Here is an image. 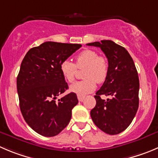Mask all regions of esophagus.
Returning a JSON list of instances; mask_svg holds the SVG:
<instances>
[{
  "label": "esophagus",
  "instance_id": "1",
  "mask_svg": "<svg viewBox=\"0 0 158 158\" xmlns=\"http://www.w3.org/2000/svg\"><path fill=\"white\" fill-rule=\"evenodd\" d=\"M77 98L79 102H82V101L84 100V98H85V96L81 95V94H77Z\"/></svg>",
  "mask_w": 158,
  "mask_h": 158
}]
</instances>
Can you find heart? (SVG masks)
I'll return each mask as SVG.
<instances>
[{
	"instance_id": "1",
	"label": "heart",
	"mask_w": 158,
	"mask_h": 158,
	"mask_svg": "<svg viewBox=\"0 0 158 158\" xmlns=\"http://www.w3.org/2000/svg\"><path fill=\"white\" fill-rule=\"evenodd\" d=\"M77 68H85L82 73L85 79L70 85V90L72 92L83 95L95 89L96 82L105 81L109 73V63L106 58L98 56L96 51L85 49L75 56V64L70 60H64L60 66L63 77L69 83L74 80Z\"/></svg>"
}]
</instances>
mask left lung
<instances>
[{
  "label": "left lung",
  "instance_id": "1",
  "mask_svg": "<svg viewBox=\"0 0 158 158\" xmlns=\"http://www.w3.org/2000/svg\"><path fill=\"white\" fill-rule=\"evenodd\" d=\"M100 47L109 62V73L96 92V106L91 111L94 123L107 134L124 131L133 121L139 107V82L137 70L128 51L111 40L87 44ZM110 96L107 101L100 98Z\"/></svg>",
  "mask_w": 158,
  "mask_h": 158
}]
</instances>
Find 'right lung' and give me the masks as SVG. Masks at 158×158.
<instances>
[{
	"mask_svg": "<svg viewBox=\"0 0 158 158\" xmlns=\"http://www.w3.org/2000/svg\"><path fill=\"white\" fill-rule=\"evenodd\" d=\"M81 47V44L46 42L30 49L22 60L17 77L21 112L27 124L42 136H56L70 123L78 100L70 92L56 101L68 89L60 66Z\"/></svg>",
	"mask_w": 158,
	"mask_h": 158,
	"instance_id": "1",
	"label": "right lung"
}]
</instances>
